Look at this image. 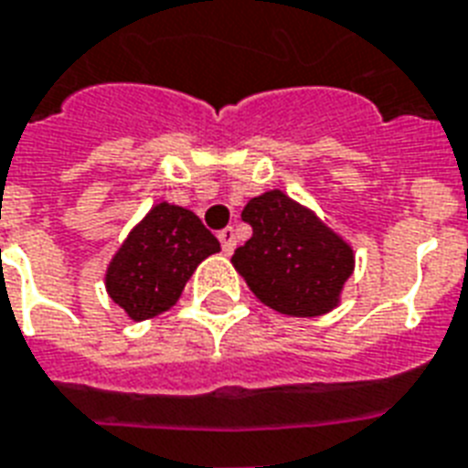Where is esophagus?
Returning <instances> with one entry per match:
<instances>
[{"instance_id": "1", "label": "esophagus", "mask_w": 468, "mask_h": 468, "mask_svg": "<svg viewBox=\"0 0 468 468\" xmlns=\"http://www.w3.org/2000/svg\"><path fill=\"white\" fill-rule=\"evenodd\" d=\"M217 237H219V241H222L224 253L234 251V246H237V231H234V227H227V229L219 231Z\"/></svg>"}]
</instances>
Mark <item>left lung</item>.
Masks as SVG:
<instances>
[{
	"label": "left lung",
	"mask_w": 468,
	"mask_h": 468,
	"mask_svg": "<svg viewBox=\"0 0 468 468\" xmlns=\"http://www.w3.org/2000/svg\"><path fill=\"white\" fill-rule=\"evenodd\" d=\"M241 219L253 234L231 263L263 305L291 317H317L339 305L354 251L313 209L268 190L249 200Z\"/></svg>",
	"instance_id": "1"
}]
</instances>
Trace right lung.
<instances>
[{"label":"right lung","mask_w":468,"mask_h":468,"mask_svg":"<svg viewBox=\"0 0 468 468\" xmlns=\"http://www.w3.org/2000/svg\"><path fill=\"white\" fill-rule=\"evenodd\" d=\"M217 251L219 241L200 217L158 202L110 261L107 292L132 320H148L176 305L195 268Z\"/></svg>","instance_id":"1"}]
</instances>
